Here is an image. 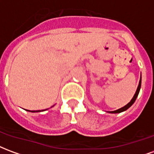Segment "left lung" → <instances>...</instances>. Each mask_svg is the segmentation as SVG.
Listing matches in <instances>:
<instances>
[{
  "mask_svg": "<svg viewBox=\"0 0 154 154\" xmlns=\"http://www.w3.org/2000/svg\"><path fill=\"white\" fill-rule=\"evenodd\" d=\"M140 88H141V77H140V80H139V86H138V87H137V90H136V91H135V94L134 95V97H133V98L131 99V100L129 101V103L127 104L126 106H123V107H121V108L118 109V110H114V111H109V112H110V113H112V114H117V113H121V112H123V111H125L126 110H128L129 107L131 106L134 103L136 98L138 97V95H139V93Z\"/></svg>",
  "mask_w": 154,
  "mask_h": 154,
  "instance_id": "1",
  "label": "left lung"
}]
</instances>
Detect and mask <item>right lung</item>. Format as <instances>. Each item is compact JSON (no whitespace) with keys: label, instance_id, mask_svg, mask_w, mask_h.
Listing matches in <instances>:
<instances>
[{"label":"right lung","instance_id":"add662e5","mask_svg":"<svg viewBox=\"0 0 154 154\" xmlns=\"http://www.w3.org/2000/svg\"><path fill=\"white\" fill-rule=\"evenodd\" d=\"M44 110H28L29 112H40V111H44Z\"/></svg>","mask_w":154,"mask_h":154}]
</instances>
